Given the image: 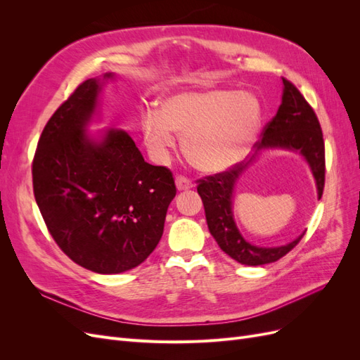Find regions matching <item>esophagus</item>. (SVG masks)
<instances>
[{
    "instance_id": "obj_1",
    "label": "esophagus",
    "mask_w": 360,
    "mask_h": 360,
    "mask_svg": "<svg viewBox=\"0 0 360 360\" xmlns=\"http://www.w3.org/2000/svg\"><path fill=\"white\" fill-rule=\"evenodd\" d=\"M176 186L179 191H188L191 188H193V184L189 179H186L184 176H177L176 177Z\"/></svg>"
}]
</instances>
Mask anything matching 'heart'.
Listing matches in <instances>:
<instances>
[{
	"label": "heart",
	"mask_w": 360,
	"mask_h": 360,
	"mask_svg": "<svg viewBox=\"0 0 360 360\" xmlns=\"http://www.w3.org/2000/svg\"><path fill=\"white\" fill-rule=\"evenodd\" d=\"M259 124L261 106L252 94L212 90L168 97L159 112L146 114L143 130L156 158H167L176 132L183 136L181 147L192 165L216 172L236 165L249 153Z\"/></svg>",
	"instance_id": "obj_1"
}]
</instances>
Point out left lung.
<instances>
[{
	"mask_svg": "<svg viewBox=\"0 0 360 360\" xmlns=\"http://www.w3.org/2000/svg\"><path fill=\"white\" fill-rule=\"evenodd\" d=\"M282 84H284L282 102L276 115L266 124L263 139L257 143V153L246 163H237L231 169L198 180L197 191L204 204L210 234L226 255L245 266L275 263L287 255L304 236V233H302L297 238L284 246L263 248L246 242L238 231L233 213L234 188L246 168L255 160L258 151L266 148L299 151L312 171L315 184H317L319 200L324 189L326 162L320 122L311 105L296 89V85L285 78H282Z\"/></svg>",
	"mask_w": 360,
	"mask_h": 360,
	"instance_id": "obj_1",
	"label": "left lung"
}]
</instances>
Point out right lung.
Listing matches in <instances>:
<instances>
[{"label":"right lung","instance_id":"add662e5","mask_svg":"<svg viewBox=\"0 0 360 360\" xmlns=\"http://www.w3.org/2000/svg\"><path fill=\"white\" fill-rule=\"evenodd\" d=\"M112 78L86 79L70 94L43 129L32 160V189L53 240L76 264L103 275L134 269L153 252L177 192L172 172L147 163L124 130L86 134Z\"/></svg>","mask_w":360,"mask_h":360}]
</instances>
